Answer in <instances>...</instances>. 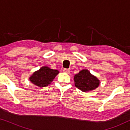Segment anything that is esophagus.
<instances>
[{"instance_id": "obj_1", "label": "esophagus", "mask_w": 130, "mask_h": 130, "mask_svg": "<svg viewBox=\"0 0 130 130\" xmlns=\"http://www.w3.org/2000/svg\"><path fill=\"white\" fill-rule=\"evenodd\" d=\"M63 71V72H64L67 74H69V73H70V71L69 70V69H64Z\"/></svg>"}]
</instances>
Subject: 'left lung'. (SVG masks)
I'll return each mask as SVG.
<instances>
[{
  "label": "left lung",
  "mask_w": 130,
  "mask_h": 130,
  "mask_svg": "<svg viewBox=\"0 0 130 130\" xmlns=\"http://www.w3.org/2000/svg\"><path fill=\"white\" fill-rule=\"evenodd\" d=\"M74 81L75 86L82 92L91 91L100 84L99 80L87 69H83L74 75Z\"/></svg>",
  "instance_id": "1"
}]
</instances>
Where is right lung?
Here are the masks:
<instances>
[{
  "mask_svg": "<svg viewBox=\"0 0 130 130\" xmlns=\"http://www.w3.org/2000/svg\"><path fill=\"white\" fill-rule=\"evenodd\" d=\"M58 73V70L51 69L47 66H43L33 73L29 77V80L34 85L40 88L45 87L52 82Z\"/></svg>",
  "mask_w": 130,
  "mask_h": 130,
  "instance_id": "obj_1",
  "label": "right lung"
}]
</instances>
